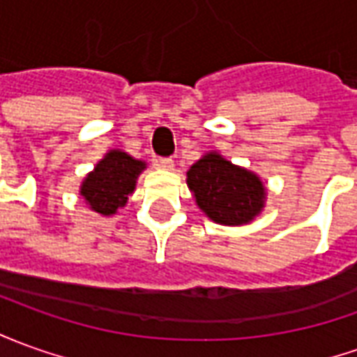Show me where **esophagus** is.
Masks as SVG:
<instances>
[{"mask_svg":"<svg viewBox=\"0 0 357 357\" xmlns=\"http://www.w3.org/2000/svg\"><path fill=\"white\" fill-rule=\"evenodd\" d=\"M155 165H157L159 169H163V171H171L174 167V161L171 157H161V159H155Z\"/></svg>","mask_w":357,"mask_h":357,"instance_id":"esophagus-1","label":"esophagus"}]
</instances>
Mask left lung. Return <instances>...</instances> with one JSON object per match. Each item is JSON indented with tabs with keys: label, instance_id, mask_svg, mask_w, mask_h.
Wrapping results in <instances>:
<instances>
[{
	"label": "left lung",
	"instance_id": "left-lung-1",
	"mask_svg": "<svg viewBox=\"0 0 357 357\" xmlns=\"http://www.w3.org/2000/svg\"><path fill=\"white\" fill-rule=\"evenodd\" d=\"M186 184L198 208L221 225L250 223L266 202V188L260 176L215 151L206 153L188 169Z\"/></svg>",
	"mask_w": 357,
	"mask_h": 357
}]
</instances>
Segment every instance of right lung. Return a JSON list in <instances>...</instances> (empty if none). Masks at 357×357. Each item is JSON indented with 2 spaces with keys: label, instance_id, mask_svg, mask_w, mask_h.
I'll use <instances>...</instances> for the list:
<instances>
[{
  "label": "right lung",
  "instance_id": "right-lung-1",
  "mask_svg": "<svg viewBox=\"0 0 357 357\" xmlns=\"http://www.w3.org/2000/svg\"><path fill=\"white\" fill-rule=\"evenodd\" d=\"M144 169V161H137L126 151L110 149L83 178L79 194L93 211L112 215L118 208L126 206L128 196L134 192L137 176Z\"/></svg>",
  "mask_w": 357,
  "mask_h": 357
}]
</instances>
